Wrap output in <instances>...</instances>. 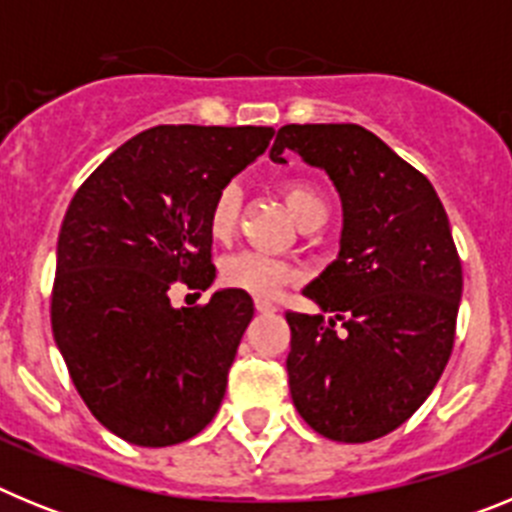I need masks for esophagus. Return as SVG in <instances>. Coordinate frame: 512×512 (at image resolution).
Returning <instances> with one entry per match:
<instances>
[{
	"mask_svg": "<svg viewBox=\"0 0 512 512\" xmlns=\"http://www.w3.org/2000/svg\"><path fill=\"white\" fill-rule=\"evenodd\" d=\"M256 310H259V312H274V310H279V307L274 305V302H269V300H256Z\"/></svg>",
	"mask_w": 512,
	"mask_h": 512,
	"instance_id": "esophagus-1",
	"label": "esophagus"
}]
</instances>
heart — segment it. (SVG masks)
<instances>
[{"label":"heart","mask_w":512,"mask_h":512,"mask_svg":"<svg viewBox=\"0 0 512 512\" xmlns=\"http://www.w3.org/2000/svg\"><path fill=\"white\" fill-rule=\"evenodd\" d=\"M284 202H287L289 212L295 215L300 225L310 223L312 217L328 215V202H325L323 192L307 179H289L282 184ZM238 207H241V192L235 184H228L220 189L210 207V217H207V228L215 241H228L235 233L238 225ZM220 277L228 287L241 289L253 297H274L279 289L287 282H292L295 269L282 259L266 256L259 251H243L228 256L220 266Z\"/></svg>","instance_id":"b5f03b06"}]
</instances>
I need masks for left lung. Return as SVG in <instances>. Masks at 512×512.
I'll return each instance as SVG.
<instances>
[{"label":"left lung","mask_w":512,"mask_h":512,"mask_svg":"<svg viewBox=\"0 0 512 512\" xmlns=\"http://www.w3.org/2000/svg\"><path fill=\"white\" fill-rule=\"evenodd\" d=\"M284 151L323 169L343 207L338 259L302 289L334 318L287 312L292 402L330 441H374L423 405L454 348L461 261L449 217L433 184L361 125H284L271 161L284 164Z\"/></svg>","instance_id":"8db88e82"}]
</instances>
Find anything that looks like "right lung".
I'll use <instances>...</instances> for the list:
<instances>
[{"label": "right lung", "instance_id": "add662e5", "mask_svg": "<svg viewBox=\"0 0 512 512\" xmlns=\"http://www.w3.org/2000/svg\"><path fill=\"white\" fill-rule=\"evenodd\" d=\"M274 128L158 125L104 158L58 233L53 338L94 418L122 441L174 446L215 418L253 300L217 289L176 310V282H215L207 228L217 192Z\"/></svg>", "mask_w": 512, "mask_h": 512}]
</instances>
